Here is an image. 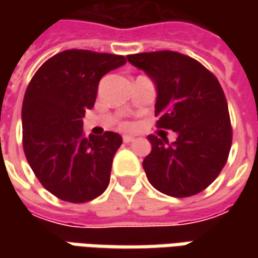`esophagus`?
<instances>
[{"instance_id": "obj_1", "label": "esophagus", "mask_w": 258, "mask_h": 258, "mask_svg": "<svg viewBox=\"0 0 258 258\" xmlns=\"http://www.w3.org/2000/svg\"><path fill=\"white\" fill-rule=\"evenodd\" d=\"M135 138L132 136V135H123V142H126V144H129V142H132Z\"/></svg>"}]
</instances>
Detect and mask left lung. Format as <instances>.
<instances>
[{
	"instance_id": "8db88e82",
	"label": "left lung",
	"mask_w": 258,
	"mask_h": 258,
	"mask_svg": "<svg viewBox=\"0 0 258 258\" xmlns=\"http://www.w3.org/2000/svg\"><path fill=\"white\" fill-rule=\"evenodd\" d=\"M126 58L154 82L158 127L176 134L175 142L148 136L152 151L142 162L148 181L175 198L201 192L220 175L233 141L228 104L217 77L176 51L139 53Z\"/></svg>"
}]
</instances>
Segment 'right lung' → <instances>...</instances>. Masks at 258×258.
I'll return each mask as SVG.
<instances>
[{
  "label": "right lung",
  "instance_id": "add662e5",
  "mask_svg": "<svg viewBox=\"0 0 258 258\" xmlns=\"http://www.w3.org/2000/svg\"><path fill=\"white\" fill-rule=\"evenodd\" d=\"M124 63L123 55L66 50L48 58L25 90V158L41 185L63 201H92L109 185L122 136L86 138L83 116L94 106L100 79Z\"/></svg>",
  "mask_w": 258,
  "mask_h": 258
}]
</instances>
